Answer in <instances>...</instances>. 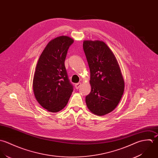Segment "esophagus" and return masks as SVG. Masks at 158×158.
I'll list each match as a JSON object with an SVG mask.
<instances>
[{
	"label": "esophagus",
	"mask_w": 158,
	"mask_h": 158,
	"mask_svg": "<svg viewBox=\"0 0 158 158\" xmlns=\"http://www.w3.org/2000/svg\"><path fill=\"white\" fill-rule=\"evenodd\" d=\"M81 83H77L75 84V88L76 89H79V88L81 87Z\"/></svg>",
	"instance_id": "1"
}]
</instances>
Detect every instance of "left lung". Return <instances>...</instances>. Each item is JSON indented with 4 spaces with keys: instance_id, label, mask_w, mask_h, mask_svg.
<instances>
[{
    "instance_id": "1",
    "label": "left lung",
    "mask_w": 158,
    "mask_h": 158,
    "mask_svg": "<svg viewBox=\"0 0 158 158\" xmlns=\"http://www.w3.org/2000/svg\"><path fill=\"white\" fill-rule=\"evenodd\" d=\"M83 48L90 71L91 92L85 97L89 110L102 116L118 104L125 81L113 52L102 41L84 40Z\"/></svg>"
}]
</instances>
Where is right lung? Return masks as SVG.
<instances>
[{"mask_svg": "<svg viewBox=\"0 0 158 158\" xmlns=\"http://www.w3.org/2000/svg\"><path fill=\"white\" fill-rule=\"evenodd\" d=\"M74 40L60 36L51 40L43 51L36 66L33 90L38 102L51 112L66 106L73 91L64 66L68 50Z\"/></svg>", "mask_w": 158, "mask_h": 158, "instance_id": "1", "label": "right lung"}]
</instances>
